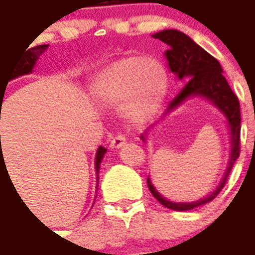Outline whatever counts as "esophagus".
<instances>
[{"instance_id": "obj_1", "label": "esophagus", "mask_w": 255, "mask_h": 255, "mask_svg": "<svg viewBox=\"0 0 255 255\" xmlns=\"http://www.w3.org/2000/svg\"><path fill=\"white\" fill-rule=\"evenodd\" d=\"M124 144H126V137H124L123 134H117L115 137L111 138V141H110V146L111 148H121V146H123Z\"/></svg>"}]
</instances>
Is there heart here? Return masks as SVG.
I'll use <instances>...</instances> for the list:
<instances>
[{
    "label": "heart",
    "mask_w": 255,
    "mask_h": 255,
    "mask_svg": "<svg viewBox=\"0 0 255 255\" xmlns=\"http://www.w3.org/2000/svg\"><path fill=\"white\" fill-rule=\"evenodd\" d=\"M166 69L160 61L141 56L118 60L97 76L93 93L107 106L123 104L129 123L144 124L160 109L167 92Z\"/></svg>",
    "instance_id": "obj_1"
}]
</instances>
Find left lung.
<instances>
[{
  "label": "left lung",
  "instance_id": "8db88e82",
  "mask_svg": "<svg viewBox=\"0 0 255 255\" xmlns=\"http://www.w3.org/2000/svg\"><path fill=\"white\" fill-rule=\"evenodd\" d=\"M154 39H160L161 41L169 45L166 51V59L169 61V67L171 72L175 73L178 77L188 81L186 86L181 90V93L173 99V102L169 105V109L173 110L181 105L186 98L190 95H202L214 102L219 109L225 114L228 119L229 127H231V137H232V153L229 158L228 169L225 171L224 178L221 181L220 186L216 188L208 198L194 203H173L163 199L162 196L154 190L150 181H146L149 191L156 198L158 202L166 208L174 211H187L192 210L195 207L203 206L206 203L214 200L219 192L225 186L228 177L231 174L232 167L235 165L236 160L240 157L241 152V114H240V102L237 95L229 86L228 81L223 76L220 63L215 59L214 56L204 51L191 38H188L181 31L177 30H163L161 32L153 35ZM144 140V137L141 136Z\"/></svg>",
  "mask_w": 255,
  "mask_h": 255
}]
</instances>
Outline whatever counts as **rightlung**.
I'll list each match as a JSON object with an SVG mask.
<instances>
[{"label":"right lung","instance_id":"obj_1","mask_svg":"<svg viewBox=\"0 0 255 255\" xmlns=\"http://www.w3.org/2000/svg\"><path fill=\"white\" fill-rule=\"evenodd\" d=\"M28 47H30V45H28ZM47 47H48V45L43 44V45L32 47V48L30 49L26 48L27 51H24L23 55L20 56V59L16 61L14 68L11 69V72H10L9 80L18 77V76H22V74L30 73L31 70H32V67H34L35 61H36V59H38V56L41 55V52H44ZM9 80H7V82H9ZM3 94H5V92H3ZM105 153H106V148L99 146L98 152H97V157H95V170H97V173H98L99 163H101V161H102Z\"/></svg>","mask_w":255,"mask_h":255}]
</instances>
